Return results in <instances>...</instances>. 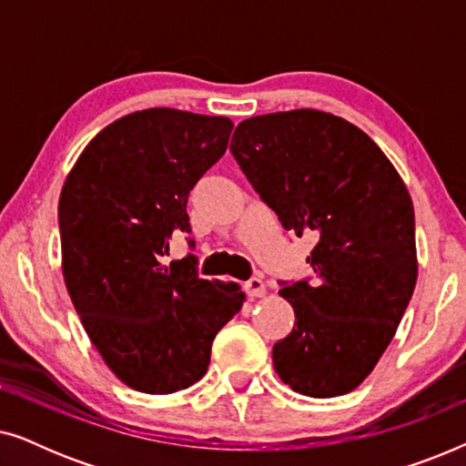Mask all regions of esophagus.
I'll return each instance as SVG.
<instances>
[{"instance_id": "esophagus-1", "label": "esophagus", "mask_w": 466, "mask_h": 466, "mask_svg": "<svg viewBox=\"0 0 466 466\" xmlns=\"http://www.w3.org/2000/svg\"><path fill=\"white\" fill-rule=\"evenodd\" d=\"M246 292H248V295H250V297H265L267 289H265L263 278L254 276V278L248 279V282H246Z\"/></svg>"}]
</instances>
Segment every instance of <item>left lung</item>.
I'll list each match as a JSON object with an SVG mask.
<instances>
[{"instance_id":"obj_1","label":"left lung","mask_w":466,"mask_h":466,"mask_svg":"<svg viewBox=\"0 0 466 466\" xmlns=\"http://www.w3.org/2000/svg\"><path fill=\"white\" fill-rule=\"evenodd\" d=\"M231 155L284 228L318 235L311 276L279 282L297 316L273 346L279 380L314 399L354 390L416 289V218L403 180L365 131L318 110L244 120Z\"/></svg>"}]
</instances>
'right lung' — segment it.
Listing matches in <instances>:
<instances>
[{
    "label": "right lung",
    "instance_id": "right-lung-1",
    "mask_svg": "<svg viewBox=\"0 0 466 466\" xmlns=\"http://www.w3.org/2000/svg\"><path fill=\"white\" fill-rule=\"evenodd\" d=\"M233 123L150 107L107 125L63 184V278L82 327L127 386L169 394L208 371L212 341L244 305L235 284L199 278L188 258L163 267L187 203L225 155Z\"/></svg>",
    "mask_w": 466,
    "mask_h": 466
}]
</instances>
